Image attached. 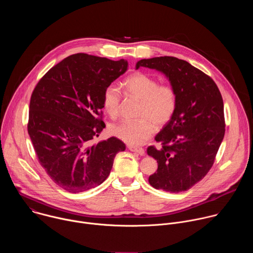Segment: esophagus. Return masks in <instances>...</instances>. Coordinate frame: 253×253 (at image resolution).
Wrapping results in <instances>:
<instances>
[{
  "mask_svg": "<svg viewBox=\"0 0 253 253\" xmlns=\"http://www.w3.org/2000/svg\"><path fill=\"white\" fill-rule=\"evenodd\" d=\"M128 149H129L130 151H132V152L138 153V154L141 155V156H143L144 154H145V150H144L143 148H138V147H134V146H129Z\"/></svg>",
  "mask_w": 253,
  "mask_h": 253,
  "instance_id": "1",
  "label": "esophagus"
}]
</instances>
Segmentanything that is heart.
Here are the masks:
<instances>
[{"instance_id":"obj_1","label":"heart","mask_w":253,"mask_h":253,"mask_svg":"<svg viewBox=\"0 0 253 253\" xmlns=\"http://www.w3.org/2000/svg\"><path fill=\"white\" fill-rule=\"evenodd\" d=\"M122 87L132 97L141 101L138 120L122 121L110 127V133L132 146L142 145L149 140L155 126L162 128L173 118L178 95L173 85L159 84L158 80L145 73H134L122 83ZM121 90L114 84L108 85L103 92V107L111 118L120 112Z\"/></svg>"}]
</instances>
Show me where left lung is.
I'll return each instance as SVG.
<instances>
[{
    "instance_id": "left-lung-1",
    "label": "left lung",
    "mask_w": 253,
    "mask_h": 253,
    "mask_svg": "<svg viewBox=\"0 0 253 253\" xmlns=\"http://www.w3.org/2000/svg\"><path fill=\"white\" fill-rule=\"evenodd\" d=\"M145 67L162 72L178 95L171 121L156 135L160 149L147 148L157 160L148 181L156 189L178 193L190 189L211 169L225 133L221 93L215 82L188 62L175 57L143 59Z\"/></svg>"
}]
</instances>
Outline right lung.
Here are the masks:
<instances>
[{"mask_svg": "<svg viewBox=\"0 0 253 253\" xmlns=\"http://www.w3.org/2000/svg\"><path fill=\"white\" fill-rule=\"evenodd\" d=\"M128 62L84 53L52 67L36 85L30 100L28 133L42 167L71 193L103 183L125 144L111 137L91 144L105 128L104 89L124 74Z\"/></svg>", "mask_w": 253, "mask_h": 253, "instance_id": "1", "label": "right lung"}]
</instances>
